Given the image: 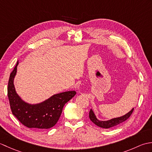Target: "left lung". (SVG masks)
Returning a JSON list of instances; mask_svg holds the SVG:
<instances>
[{"label":"left lung","mask_w":152,"mask_h":152,"mask_svg":"<svg viewBox=\"0 0 152 152\" xmlns=\"http://www.w3.org/2000/svg\"><path fill=\"white\" fill-rule=\"evenodd\" d=\"M133 110H134V108H132L131 110H130L128 113H127V114L122 116H120V117L112 118L111 119H109V120H106V121H101L97 119V118L96 117L94 112L93 111L92 109H91L89 111V117L93 124H95L96 125H97L98 127H100L101 128H104V129H108L120 124L121 123L127 120V119L129 118L131 115L132 114V113L133 112Z\"/></svg>","instance_id":"left-lung-1"}]
</instances>
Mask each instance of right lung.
I'll return each instance as SVG.
<instances>
[{
    "instance_id": "right-lung-1",
    "label": "right lung",
    "mask_w": 152,
    "mask_h": 152,
    "mask_svg": "<svg viewBox=\"0 0 152 152\" xmlns=\"http://www.w3.org/2000/svg\"><path fill=\"white\" fill-rule=\"evenodd\" d=\"M18 64L19 61L10 74L8 85V96L12 114L28 128L44 131L53 127L59 120L64 105L76 95V91L57 93L37 104L25 102L16 92L14 86Z\"/></svg>"
}]
</instances>
